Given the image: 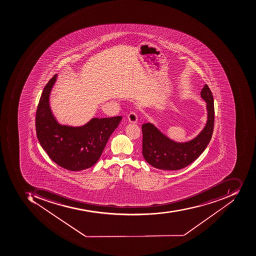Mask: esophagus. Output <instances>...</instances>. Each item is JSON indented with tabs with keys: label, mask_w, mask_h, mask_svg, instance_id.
I'll list each match as a JSON object with an SVG mask.
<instances>
[{
	"label": "esophagus",
	"mask_w": 256,
	"mask_h": 256,
	"mask_svg": "<svg viewBox=\"0 0 256 256\" xmlns=\"http://www.w3.org/2000/svg\"><path fill=\"white\" fill-rule=\"evenodd\" d=\"M128 119L130 123H136L138 120V116L136 112H132L128 115Z\"/></svg>",
	"instance_id": "obj_1"
}]
</instances>
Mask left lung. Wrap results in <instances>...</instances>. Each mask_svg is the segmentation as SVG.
Here are the masks:
<instances>
[{"instance_id": "left-lung-1", "label": "left lung", "mask_w": 256, "mask_h": 256, "mask_svg": "<svg viewBox=\"0 0 256 256\" xmlns=\"http://www.w3.org/2000/svg\"><path fill=\"white\" fill-rule=\"evenodd\" d=\"M201 96L207 102L208 120L194 140L176 142L164 136L152 124H143L142 155L151 166L166 170H180L194 162L204 152L211 140L215 119L214 96L206 84L202 90Z\"/></svg>"}]
</instances>
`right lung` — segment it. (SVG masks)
<instances>
[{
  "mask_svg": "<svg viewBox=\"0 0 256 256\" xmlns=\"http://www.w3.org/2000/svg\"><path fill=\"white\" fill-rule=\"evenodd\" d=\"M50 78L42 90L36 114V130L41 146L58 166L78 171L94 166L122 116L92 118L85 126L70 127L58 123L50 108L49 96L56 81Z\"/></svg>",
  "mask_w": 256,
  "mask_h": 256,
  "instance_id": "right-lung-1",
  "label": "right lung"
}]
</instances>
